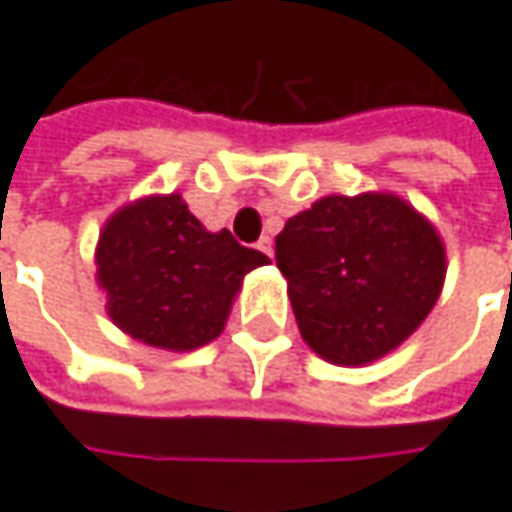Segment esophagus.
Returning <instances> with one entry per match:
<instances>
[{
  "label": "esophagus",
  "instance_id": "1",
  "mask_svg": "<svg viewBox=\"0 0 512 512\" xmlns=\"http://www.w3.org/2000/svg\"><path fill=\"white\" fill-rule=\"evenodd\" d=\"M257 249H260V252H263V255H266V257H272V255H274V243H272V238L266 235V238L257 240Z\"/></svg>",
  "mask_w": 512,
  "mask_h": 512
}]
</instances>
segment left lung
Returning <instances> with one entry per match:
<instances>
[{
	"mask_svg": "<svg viewBox=\"0 0 512 512\" xmlns=\"http://www.w3.org/2000/svg\"><path fill=\"white\" fill-rule=\"evenodd\" d=\"M274 260L303 340L337 365H365L405 343L448 272L431 221L388 192L311 203L286 221Z\"/></svg>",
	"mask_w": 512,
	"mask_h": 512,
	"instance_id": "1",
	"label": "left lung"
}]
</instances>
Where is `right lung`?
<instances>
[{
	"instance_id": "obj_1",
	"label": "right lung",
	"mask_w": 512,
	"mask_h": 512,
	"mask_svg": "<svg viewBox=\"0 0 512 512\" xmlns=\"http://www.w3.org/2000/svg\"><path fill=\"white\" fill-rule=\"evenodd\" d=\"M266 263L229 229L206 232L178 192L121 206L96 246L110 320L133 340L167 351L212 343L243 277Z\"/></svg>"
}]
</instances>
